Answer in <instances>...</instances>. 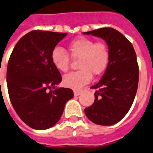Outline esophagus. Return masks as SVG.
Returning <instances> with one entry per match:
<instances>
[{
    "instance_id": "34e87169",
    "label": "esophagus",
    "mask_w": 153,
    "mask_h": 153,
    "mask_svg": "<svg viewBox=\"0 0 153 153\" xmlns=\"http://www.w3.org/2000/svg\"><path fill=\"white\" fill-rule=\"evenodd\" d=\"M74 95H75V96H78V95H79V94H80L81 91H74Z\"/></svg>"
}]
</instances>
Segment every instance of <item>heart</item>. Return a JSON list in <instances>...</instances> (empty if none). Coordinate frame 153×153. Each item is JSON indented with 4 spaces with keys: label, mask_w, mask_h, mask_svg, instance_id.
Listing matches in <instances>:
<instances>
[{
    "label": "heart",
    "mask_w": 153,
    "mask_h": 153,
    "mask_svg": "<svg viewBox=\"0 0 153 153\" xmlns=\"http://www.w3.org/2000/svg\"><path fill=\"white\" fill-rule=\"evenodd\" d=\"M68 51L72 59L79 60V70L65 75L62 82L65 87L74 90H79L91 82L92 74L102 75L109 64L110 52L104 42H95L93 39L79 37L69 43ZM69 56L62 48L56 47L51 53V62L58 70L67 72L70 65Z\"/></svg>",
    "instance_id": "heart-1"
}]
</instances>
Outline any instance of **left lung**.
Wrapping results in <instances>:
<instances>
[{
	"instance_id": "8db88e82",
	"label": "left lung",
	"mask_w": 153,
	"mask_h": 153,
	"mask_svg": "<svg viewBox=\"0 0 153 153\" xmlns=\"http://www.w3.org/2000/svg\"><path fill=\"white\" fill-rule=\"evenodd\" d=\"M102 38L108 45L110 59L97 89L94 103L84 109L91 122L110 126L118 123L128 113L135 98L139 69L134 47L123 34L106 27L84 33Z\"/></svg>"
}]
</instances>
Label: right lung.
Here are the masks:
<instances>
[{
    "label": "right lung",
    "instance_id": "1",
    "mask_svg": "<svg viewBox=\"0 0 153 153\" xmlns=\"http://www.w3.org/2000/svg\"><path fill=\"white\" fill-rule=\"evenodd\" d=\"M67 33L33 30L14 48L7 68L10 100L18 116L29 127L46 130L62 115L65 103L74 97L69 88H56L62 81L51 53Z\"/></svg>",
    "mask_w": 153,
    "mask_h": 153
}]
</instances>
